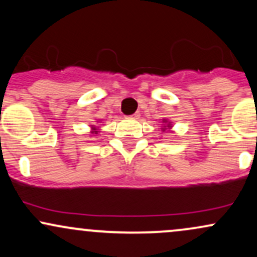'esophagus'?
<instances>
[{"instance_id":"esophagus-1","label":"esophagus","mask_w":257,"mask_h":257,"mask_svg":"<svg viewBox=\"0 0 257 257\" xmlns=\"http://www.w3.org/2000/svg\"><path fill=\"white\" fill-rule=\"evenodd\" d=\"M139 116H140V113H139V112H135V113H133L132 114V118H139Z\"/></svg>"}]
</instances>
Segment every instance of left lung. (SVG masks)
I'll return each instance as SVG.
<instances>
[{
  "label": "left lung",
  "instance_id": "1",
  "mask_svg": "<svg viewBox=\"0 0 257 257\" xmlns=\"http://www.w3.org/2000/svg\"><path fill=\"white\" fill-rule=\"evenodd\" d=\"M168 125H170V124H168ZM168 128H169V126H168ZM166 129H167V128H162V131L164 132V131H166Z\"/></svg>",
  "mask_w": 257,
  "mask_h": 257
}]
</instances>
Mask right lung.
I'll return each mask as SVG.
<instances>
[{"label": "right lung", "instance_id": "obj_1", "mask_svg": "<svg viewBox=\"0 0 257 257\" xmlns=\"http://www.w3.org/2000/svg\"><path fill=\"white\" fill-rule=\"evenodd\" d=\"M91 134H98V131H96V129H95V128H94V131H93V132H91Z\"/></svg>", "mask_w": 257, "mask_h": 257}]
</instances>
